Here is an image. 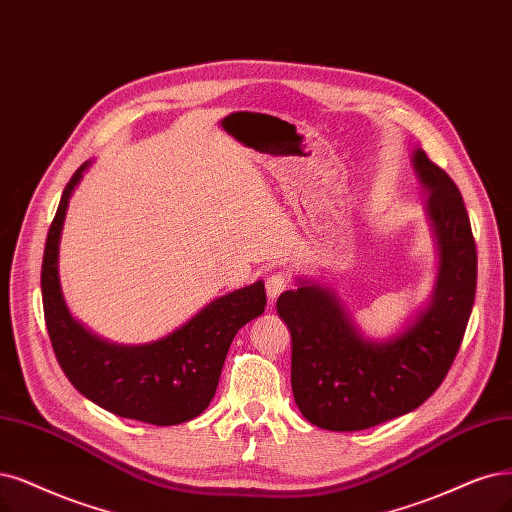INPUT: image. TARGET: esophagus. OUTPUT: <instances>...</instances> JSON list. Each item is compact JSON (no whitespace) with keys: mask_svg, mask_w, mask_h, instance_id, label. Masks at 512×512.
<instances>
[{"mask_svg":"<svg viewBox=\"0 0 512 512\" xmlns=\"http://www.w3.org/2000/svg\"><path fill=\"white\" fill-rule=\"evenodd\" d=\"M289 287V280H287V276H282V274H274V276H270L268 278V282H266V293H268V299L270 301H276L278 299V295L285 291Z\"/></svg>","mask_w":512,"mask_h":512,"instance_id":"1","label":"esophagus"}]
</instances>
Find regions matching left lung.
I'll return each instance as SVG.
<instances>
[{"instance_id": "left-lung-1", "label": "left lung", "mask_w": 512, "mask_h": 512, "mask_svg": "<svg viewBox=\"0 0 512 512\" xmlns=\"http://www.w3.org/2000/svg\"><path fill=\"white\" fill-rule=\"evenodd\" d=\"M411 164L426 198L439 266L432 295L390 337H369L323 280L297 276L278 316L291 331V386L304 418L365 430L418 409L458 354L477 291V246L458 185L418 147Z\"/></svg>"}]
</instances>
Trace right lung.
Here are the masks:
<instances>
[{
	"mask_svg": "<svg viewBox=\"0 0 512 512\" xmlns=\"http://www.w3.org/2000/svg\"><path fill=\"white\" fill-rule=\"evenodd\" d=\"M92 162L69 179L52 219L42 261V299L50 342L75 390L120 418L175 426L213 401L236 333L266 310L263 280L225 293L168 335L147 344H116L75 318L63 297L59 244L69 198Z\"/></svg>",
	"mask_w": 512,
	"mask_h": 512,
	"instance_id": "add662e5",
	"label": "right lung"
}]
</instances>
